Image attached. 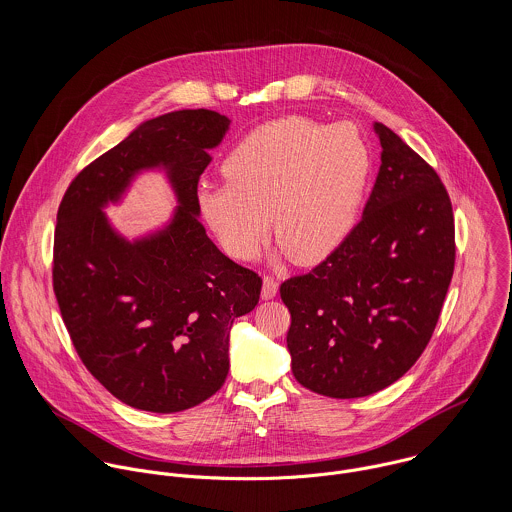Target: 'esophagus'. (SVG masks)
I'll return each mask as SVG.
<instances>
[{"mask_svg": "<svg viewBox=\"0 0 512 512\" xmlns=\"http://www.w3.org/2000/svg\"><path fill=\"white\" fill-rule=\"evenodd\" d=\"M278 295V282L272 278V276H264V282H262V297L264 299H272Z\"/></svg>", "mask_w": 512, "mask_h": 512, "instance_id": "esophagus-1", "label": "esophagus"}]
</instances>
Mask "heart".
Segmentation results:
<instances>
[{"mask_svg": "<svg viewBox=\"0 0 512 512\" xmlns=\"http://www.w3.org/2000/svg\"><path fill=\"white\" fill-rule=\"evenodd\" d=\"M370 167V147L357 126L286 116L232 147L222 163L226 183H203L197 201L228 256L250 260L272 217L293 260L313 264L351 232Z\"/></svg>", "mask_w": 512, "mask_h": 512, "instance_id": "b5f03b06", "label": "heart"}]
</instances>
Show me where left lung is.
<instances>
[{"label":"left lung","instance_id":"obj_1","mask_svg":"<svg viewBox=\"0 0 512 512\" xmlns=\"http://www.w3.org/2000/svg\"><path fill=\"white\" fill-rule=\"evenodd\" d=\"M363 219L309 274L280 286L292 313L295 380L363 398L404 376L428 347L455 266L449 195L430 163L384 124Z\"/></svg>","mask_w":512,"mask_h":512}]
</instances>
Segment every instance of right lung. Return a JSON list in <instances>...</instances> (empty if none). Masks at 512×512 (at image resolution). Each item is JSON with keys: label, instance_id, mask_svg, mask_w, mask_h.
<instances>
[{"label": "right lung", "instance_id": "add662e5", "mask_svg": "<svg viewBox=\"0 0 512 512\" xmlns=\"http://www.w3.org/2000/svg\"><path fill=\"white\" fill-rule=\"evenodd\" d=\"M230 120L179 110L144 122L86 165L57 213L53 290L74 349L124 404L171 414L211 398L228 374L232 321L250 313L262 278L226 258L199 220L197 185ZM163 166L180 207L136 243L101 207L142 168Z\"/></svg>", "mask_w": 512, "mask_h": 512}]
</instances>
